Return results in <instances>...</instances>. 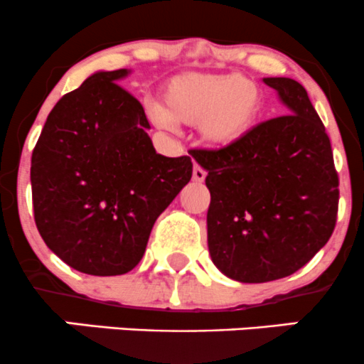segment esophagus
I'll use <instances>...</instances> for the list:
<instances>
[{
	"label": "esophagus",
	"instance_id": "34e87169",
	"mask_svg": "<svg viewBox=\"0 0 364 364\" xmlns=\"http://www.w3.org/2000/svg\"><path fill=\"white\" fill-rule=\"evenodd\" d=\"M193 179H195V181H197V183H202V181H204V179H205V171L202 169L200 166H195V167H193Z\"/></svg>",
	"mask_w": 364,
	"mask_h": 364
}]
</instances>
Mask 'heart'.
<instances>
[{
	"instance_id": "1",
	"label": "heart",
	"mask_w": 364,
	"mask_h": 364,
	"mask_svg": "<svg viewBox=\"0 0 364 364\" xmlns=\"http://www.w3.org/2000/svg\"><path fill=\"white\" fill-rule=\"evenodd\" d=\"M258 85L237 73H181L162 89L151 114L162 125H198L202 139L230 148L252 131L262 113Z\"/></svg>"
}]
</instances>
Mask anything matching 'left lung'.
Listing matches in <instances>:
<instances>
[{
    "instance_id": "1",
    "label": "left lung",
    "mask_w": 364,
    "mask_h": 364,
    "mask_svg": "<svg viewBox=\"0 0 364 364\" xmlns=\"http://www.w3.org/2000/svg\"><path fill=\"white\" fill-rule=\"evenodd\" d=\"M286 114L262 122L240 143L193 156L211 192L208 246L214 265L239 282L288 277L330 240L338 213L333 151L307 90L263 78Z\"/></svg>"
}]
</instances>
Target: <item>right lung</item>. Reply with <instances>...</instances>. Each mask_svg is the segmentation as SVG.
Here are the masks:
<instances>
[{"instance_id":"add662e5","label":"right lung","mask_w":364,"mask_h":364,"mask_svg":"<svg viewBox=\"0 0 364 364\" xmlns=\"http://www.w3.org/2000/svg\"><path fill=\"white\" fill-rule=\"evenodd\" d=\"M97 71L59 99L31 156L38 232L75 270L122 275L143 258L156 218L190 181V156L155 151L143 106Z\"/></svg>"}]
</instances>
